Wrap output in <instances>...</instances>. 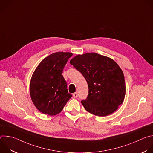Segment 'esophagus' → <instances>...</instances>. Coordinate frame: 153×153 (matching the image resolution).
Returning <instances> with one entry per match:
<instances>
[{
    "label": "esophagus",
    "instance_id": "obj_1",
    "mask_svg": "<svg viewBox=\"0 0 153 153\" xmlns=\"http://www.w3.org/2000/svg\"><path fill=\"white\" fill-rule=\"evenodd\" d=\"M73 96L74 98H77V97H78V94H77V92H76V93H73Z\"/></svg>",
    "mask_w": 153,
    "mask_h": 153
}]
</instances>
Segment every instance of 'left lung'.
<instances>
[{"label": "left lung", "instance_id": "1", "mask_svg": "<svg viewBox=\"0 0 153 153\" xmlns=\"http://www.w3.org/2000/svg\"><path fill=\"white\" fill-rule=\"evenodd\" d=\"M80 71L88 85V94L81 103L85 110L97 116L116 111L124 100V75L112 59L96 53L79 54L70 62Z\"/></svg>", "mask_w": 153, "mask_h": 153}]
</instances>
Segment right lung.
<instances>
[{
	"mask_svg": "<svg viewBox=\"0 0 153 153\" xmlns=\"http://www.w3.org/2000/svg\"><path fill=\"white\" fill-rule=\"evenodd\" d=\"M72 53L57 52L43 59L34 71L30 85L33 103L43 114L54 116L72 97L62 73Z\"/></svg>",
	"mask_w": 153,
	"mask_h": 153,
	"instance_id": "1",
	"label": "right lung"
}]
</instances>
